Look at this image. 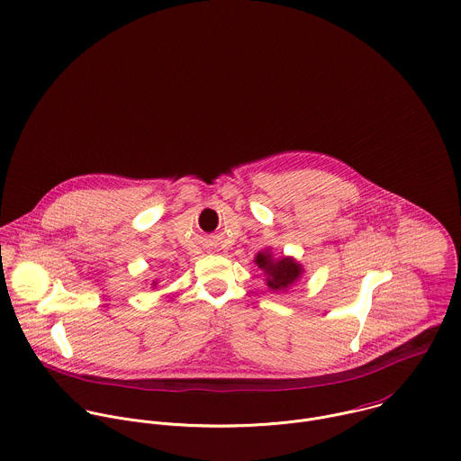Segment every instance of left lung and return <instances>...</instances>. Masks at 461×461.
Returning <instances> with one entry per match:
<instances>
[{
  "label": "left lung",
  "instance_id": "left-lung-1",
  "mask_svg": "<svg viewBox=\"0 0 461 461\" xmlns=\"http://www.w3.org/2000/svg\"><path fill=\"white\" fill-rule=\"evenodd\" d=\"M257 266L267 275V287L271 291H282L287 289L289 285H293L300 275H302V267L298 262H294L293 258H278L273 260L271 253H258L255 258Z\"/></svg>",
  "mask_w": 461,
  "mask_h": 461
}]
</instances>
